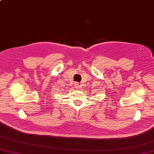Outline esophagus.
<instances>
[{
    "instance_id": "esophagus-1",
    "label": "esophagus",
    "mask_w": 154,
    "mask_h": 154,
    "mask_svg": "<svg viewBox=\"0 0 154 154\" xmlns=\"http://www.w3.org/2000/svg\"><path fill=\"white\" fill-rule=\"evenodd\" d=\"M74 86H75V88H76V89H78L80 88V84L79 83H77V82H76V83H75Z\"/></svg>"
}]
</instances>
